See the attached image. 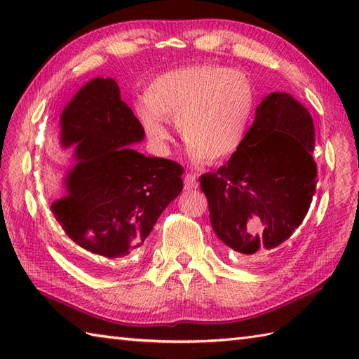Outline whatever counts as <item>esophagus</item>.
<instances>
[{"label":"esophagus","instance_id":"1","mask_svg":"<svg viewBox=\"0 0 359 359\" xmlns=\"http://www.w3.org/2000/svg\"><path fill=\"white\" fill-rule=\"evenodd\" d=\"M184 184H185V189H188V191H191V189H197V188H199V182H197L196 175H194V174H189V172L185 174Z\"/></svg>","mask_w":359,"mask_h":359}]
</instances>
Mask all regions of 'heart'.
Returning a JSON list of instances; mask_svg holds the SVG:
<instances>
[{"label": "heart", "mask_w": 359, "mask_h": 359, "mask_svg": "<svg viewBox=\"0 0 359 359\" xmlns=\"http://www.w3.org/2000/svg\"><path fill=\"white\" fill-rule=\"evenodd\" d=\"M256 108L255 88L245 74L197 65L160 74L144 90L135 116L148 142L166 148L165 121H175L180 139L197 162H217L238 151Z\"/></svg>", "instance_id": "1"}]
</instances>
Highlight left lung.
<instances>
[{
	"label": "left lung",
	"instance_id": "8db88e82",
	"mask_svg": "<svg viewBox=\"0 0 359 359\" xmlns=\"http://www.w3.org/2000/svg\"><path fill=\"white\" fill-rule=\"evenodd\" d=\"M315 128L306 106L271 93L256 109L242 147L201 175L211 226L243 256L276 250L299 228L316 189Z\"/></svg>",
	"mask_w": 359,
	"mask_h": 359
}]
</instances>
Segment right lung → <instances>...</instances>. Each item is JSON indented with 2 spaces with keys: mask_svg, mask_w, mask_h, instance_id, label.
Wrapping results in <instances>:
<instances>
[{
  "mask_svg": "<svg viewBox=\"0 0 359 359\" xmlns=\"http://www.w3.org/2000/svg\"><path fill=\"white\" fill-rule=\"evenodd\" d=\"M60 144L74 147L66 196L50 205L90 270L133 255L184 188L177 162L133 149L144 133L114 79L88 81L60 116Z\"/></svg>",
  "mask_w": 359,
  "mask_h": 359,
  "instance_id": "right-lung-1",
  "label": "right lung"
}]
</instances>
